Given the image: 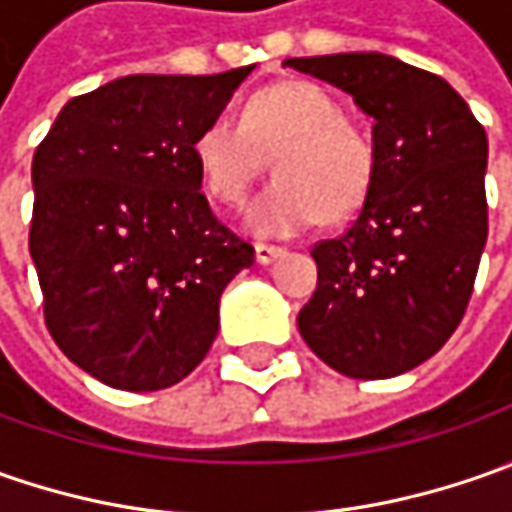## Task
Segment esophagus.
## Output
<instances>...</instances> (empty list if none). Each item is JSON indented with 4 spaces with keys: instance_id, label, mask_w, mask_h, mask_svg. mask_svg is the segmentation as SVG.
I'll return each instance as SVG.
<instances>
[{
    "instance_id": "esophagus-1",
    "label": "esophagus",
    "mask_w": 512,
    "mask_h": 512,
    "mask_svg": "<svg viewBox=\"0 0 512 512\" xmlns=\"http://www.w3.org/2000/svg\"><path fill=\"white\" fill-rule=\"evenodd\" d=\"M279 256H285V250L276 245H256V262L259 265H270V262H276Z\"/></svg>"
}]
</instances>
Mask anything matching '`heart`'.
Wrapping results in <instances>:
<instances>
[{"label": "heart", "mask_w": 512, "mask_h": 512, "mask_svg": "<svg viewBox=\"0 0 512 512\" xmlns=\"http://www.w3.org/2000/svg\"><path fill=\"white\" fill-rule=\"evenodd\" d=\"M193 156L207 193L225 205L245 202L273 156L276 179L247 210L259 236H296L322 216L342 222L364 205L376 148L370 133L344 119L322 85L290 79L247 99L242 119L219 113L202 125Z\"/></svg>", "instance_id": "heart-1"}]
</instances>
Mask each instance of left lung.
<instances>
[{"label": "left lung", "instance_id": "obj_1", "mask_svg": "<svg viewBox=\"0 0 512 512\" xmlns=\"http://www.w3.org/2000/svg\"><path fill=\"white\" fill-rule=\"evenodd\" d=\"M373 119L376 173L356 222L313 247L307 347L350 379L427 362L470 302L487 242V136L442 76L387 53L285 59Z\"/></svg>", "mask_w": 512, "mask_h": 512}]
</instances>
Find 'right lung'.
<instances>
[{
    "instance_id": "right-lung-1",
    "label": "right lung",
    "mask_w": 512,
    "mask_h": 512,
    "mask_svg": "<svg viewBox=\"0 0 512 512\" xmlns=\"http://www.w3.org/2000/svg\"><path fill=\"white\" fill-rule=\"evenodd\" d=\"M247 68L136 73L70 99L33 153L30 259L53 342L93 379L182 382L219 333V299L253 247L207 205L193 156Z\"/></svg>"
}]
</instances>
